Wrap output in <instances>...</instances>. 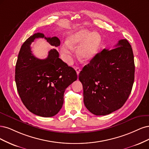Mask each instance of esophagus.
<instances>
[{
	"label": "esophagus",
	"mask_w": 149,
	"mask_h": 149,
	"mask_svg": "<svg viewBox=\"0 0 149 149\" xmlns=\"http://www.w3.org/2000/svg\"><path fill=\"white\" fill-rule=\"evenodd\" d=\"M75 70H76V72H77V75H79L80 72V68H79V67H77V68H75Z\"/></svg>",
	"instance_id": "1"
}]
</instances>
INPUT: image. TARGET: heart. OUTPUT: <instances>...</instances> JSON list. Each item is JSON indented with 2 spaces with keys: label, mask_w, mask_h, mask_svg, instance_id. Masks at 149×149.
<instances>
[{
  "label": "heart",
  "mask_w": 149,
  "mask_h": 149,
  "mask_svg": "<svg viewBox=\"0 0 149 149\" xmlns=\"http://www.w3.org/2000/svg\"><path fill=\"white\" fill-rule=\"evenodd\" d=\"M102 41V38L97 32L81 29L70 35L68 41L61 45V52L64 61L70 64L72 60V53L74 48H77V54L83 61L92 59L97 54Z\"/></svg>",
  "instance_id": "b5f03b06"
}]
</instances>
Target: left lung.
I'll return each instance as SVG.
<instances>
[{
  "instance_id": "obj_1",
  "label": "left lung",
  "mask_w": 149,
  "mask_h": 149,
  "mask_svg": "<svg viewBox=\"0 0 149 149\" xmlns=\"http://www.w3.org/2000/svg\"><path fill=\"white\" fill-rule=\"evenodd\" d=\"M115 47L97 53L79 74L85 106L97 116L121 108L132 90L135 65L131 46L124 39Z\"/></svg>"
}]
</instances>
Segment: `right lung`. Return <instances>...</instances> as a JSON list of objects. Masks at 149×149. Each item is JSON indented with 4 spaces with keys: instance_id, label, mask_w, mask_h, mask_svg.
I'll return each mask as SVG.
<instances>
[{
    "instance_id": "1",
    "label": "right lung",
    "mask_w": 149,
    "mask_h": 149,
    "mask_svg": "<svg viewBox=\"0 0 149 149\" xmlns=\"http://www.w3.org/2000/svg\"><path fill=\"white\" fill-rule=\"evenodd\" d=\"M44 37L53 47L45 60L36 58L30 45L36 38ZM60 40L35 33L24 42L15 66V82L23 104L30 112L42 117L58 113L64 103L65 89L77 79L75 70L59 57L56 47Z\"/></svg>"
}]
</instances>
